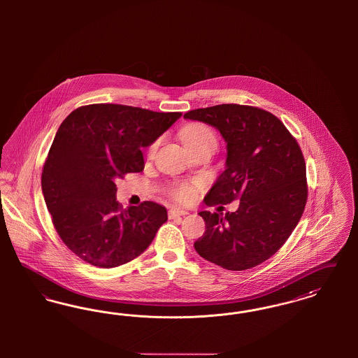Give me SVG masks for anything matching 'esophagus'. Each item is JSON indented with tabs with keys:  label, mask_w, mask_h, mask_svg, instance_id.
<instances>
[{
	"label": "esophagus",
	"mask_w": 358,
	"mask_h": 358,
	"mask_svg": "<svg viewBox=\"0 0 358 358\" xmlns=\"http://www.w3.org/2000/svg\"><path fill=\"white\" fill-rule=\"evenodd\" d=\"M185 215H187V210L180 209V208H171L169 210V219H178V217H182Z\"/></svg>",
	"instance_id": "obj_1"
}]
</instances>
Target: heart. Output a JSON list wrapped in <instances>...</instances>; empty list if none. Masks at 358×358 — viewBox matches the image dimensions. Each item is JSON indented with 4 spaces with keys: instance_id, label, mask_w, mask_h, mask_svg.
Returning a JSON list of instances; mask_svg holds the SVG:
<instances>
[{
    "instance_id": "obj_1",
    "label": "heart",
    "mask_w": 358,
    "mask_h": 358,
    "mask_svg": "<svg viewBox=\"0 0 358 358\" xmlns=\"http://www.w3.org/2000/svg\"><path fill=\"white\" fill-rule=\"evenodd\" d=\"M181 139L185 145L187 150H194V149H200V148H209V149H216L217 148V136L216 133L204 123H193L187 126L182 133H181ZM158 142L153 143L149 149V153H153L157 148ZM197 187L193 185H177L173 187L171 194L176 200L178 201H189L194 197Z\"/></svg>"
}]
</instances>
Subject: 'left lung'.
<instances>
[{
  "instance_id": "1",
  "label": "left lung",
  "mask_w": 358,
  "mask_h": 358,
  "mask_svg": "<svg viewBox=\"0 0 358 358\" xmlns=\"http://www.w3.org/2000/svg\"><path fill=\"white\" fill-rule=\"evenodd\" d=\"M227 143L225 171L206 193L205 204H229L236 212L203 210L205 232L194 250L225 270L243 271L278 252L301 220L307 200L306 164L295 138L268 111L219 104L187 111Z\"/></svg>"
}]
</instances>
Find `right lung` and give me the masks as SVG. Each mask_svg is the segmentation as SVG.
<instances>
[{
    "mask_svg": "<svg viewBox=\"0 0 358 358\" xmlns=\"http://www.w3.org/2000/svg\"><path fill=\"white\" fill-rule=\"evenodd\" d=\"M181 113L90 104L60 124L41 174L44 200L64 244L87 263L113 268L141 255L168 220L153 201L123 209L117 181L143 171L150 146Z\"/></svg>",
    "mask_w": 358,
    "mask_h": 358,
    "instance_id": "obj_1",
    "label": "right lung"
}]
</instances>
